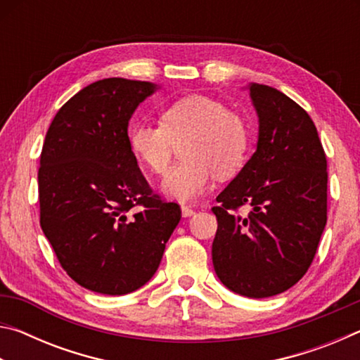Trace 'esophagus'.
<instances>
[{
    "label": "esophagus",
    "mask_w": 360,
    "mask_h": 360,
    "mask_svg": "<svg viewBox=\"0 0 360 360\" xmlns=\"http://www.w3.org/2000/svg\"><path fill=\"white\" fill-rule=\"evenodd\" d=\"M181 211H182V216H184V217H191V216L195 214V210L191 208V206H187V205H182Z\"/></svg>",
    "instance_id": "34e87169"
}]
</instances>
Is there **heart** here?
<instances>
[{"label":"heart","instance_id":"heart-1","mask_svg":"<svg viewBox=\"0 0 360 360\" xmlns=\"http://www.w3.org/2000/svg\"><path fill=\"white\" fill-rule=\"evenodd\" d=\"M181 143L184 160L169 169L162 188L187 202L208 188L214 173L227 178L240 172L251 149V130L243 115L205 95L173 101L163 109L160 125L138 122L129 129L133 155L155 174L165 173Z\"/></svg>","mask_w":360,"mask_h":360}]
</instances>
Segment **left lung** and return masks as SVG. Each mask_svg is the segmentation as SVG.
<instances>
[{
    "label": "left lung",
    "instance_id": "obj_1",
    "mask_svg": "<svg viewBox=\"0 0 360 360\" xmlns=\"http://www.w3.org/2000/svg\"><path fill=\"white\" fill-rule=\"evenodd\" d=\"M257 149L217 195L212 265L225 288L265 298L300 281L327 222V160L314 122L279 90L249 85ZM248 204L252 212L236 214Z\"/></svg>",
    "mask_w": 360,
    "mask_h": 360
}]
</instances>
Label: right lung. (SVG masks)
I'll use <instances>...</instances> for the list:
<instances>
[{"label": "right lung", "mask_w": 360, "mask_h": 360, "mask_svg": "<svg viewBox=\"0 0 360 360\" xmlns=\"http://www.w3.org/2000/svg\"><path fill=\"white\" fill-rule=\"evenodd\" d=\"M157 84L101 79L60 108L41 152V229L70 278L106 295L154 276L181 208L152 192L129 122Z\"/></svg>", "instance_id": "obj_1"}]
</instances>
